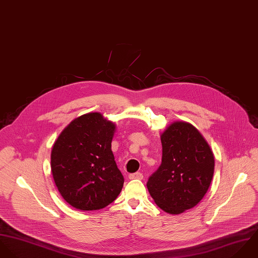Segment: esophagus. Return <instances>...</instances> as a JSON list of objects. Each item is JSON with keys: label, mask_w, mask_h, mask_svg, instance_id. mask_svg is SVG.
<instances>
[{"label": "esophagus", "mask_w": 258, "mask_h": 258, "mask_svg": "<svg viewBox=\"0 0 258 258\" xmlns=\"http://www.w3.org/2000/svg\"><path fill=\"white\" fill-rule=\"evenodd\" d=\"M128 177H130V179H143L144 175L141 172H135V173H131L128 175Z\"/></svg>", "instance_id": "esophagus-1"}]
</instances>
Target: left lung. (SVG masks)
<instances>
[{"label": "left lung", "instance_id": "left-lung-1", "mask_svg": "<svg viewBox=\"0 0 258 258\" xmlns=\"http://www.w3.org/2000/svg\"><path fill=\"white\" fill-rule=\"evenodd\" d=\"M161 164L149 178L148 189L156 206L180 214L206 196L214 171V156L203 135L191 123L173 121L160 135Z\"/></svg>", "mask_w": 258, "mask_h": 258}]
</instances>
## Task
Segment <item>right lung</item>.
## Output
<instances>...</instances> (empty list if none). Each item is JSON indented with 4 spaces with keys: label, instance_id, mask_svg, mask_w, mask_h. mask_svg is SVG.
Returning <instances> with one entry per match:
<instances>
[{
    "label": "right lung",
    "instance_id": "right-lung-1",
    "mask_svg": "<svg viewBox=\"0 0 258 258\" xmlns=\"http://www.w3.org/2000/svg\"><path fill=\"white\" fill-rule=\"evenodd\" d=\"M114 122L100 112L72 120L52 146L51 168L62 199L80 210H97L120 194L123 176L111 152Z\"/></svg>",
    "mask_w": 258,
    "mask_h": 258
}]
</instances>
